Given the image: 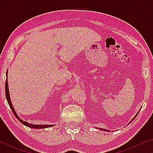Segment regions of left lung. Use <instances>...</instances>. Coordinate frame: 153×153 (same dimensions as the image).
<instances>
[{
	"label": "left lung",
	"mask_w": 153,
	"mask_h": 153,
	"mask_svg": "<svg viewBox=\"0 0 153 153\" xmlns=\"http://www.w3.org/2000/svg\"><path fill=\"white\" fill-rule=\"evenodd\" d=\"M138 113H137V114H136V116H135V117H134L133 119H132V120H134V119H135V117H136V116H137V115H138ZM132 120H131V121H130V123L131 122V121H132ZM99 129H100V130H103V131H109V130H108V129H103V128H99Z\"/></svg>",
	"instance_id": "8db88e82"
}]
</instances>
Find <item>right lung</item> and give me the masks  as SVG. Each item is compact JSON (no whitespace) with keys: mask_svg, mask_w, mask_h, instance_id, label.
<instances>
[{"mask_svg":"<svg viewBox=\"0 0 153 153\" xmlns=\"http://www.w3.org/2000/svg\"><path fill=\"white\" fill-rule=\"evenodd\" d=\"M7 74H8V70H7L6 72V76H7V79H6V82H5V94H6V98L7 100V102H8V104L9 105L10 108H11V110L13 111V113L15 116L18 120H19L21 123L24 124L25 126L29 127L30 128H33V129H43V128H50V127L54 126L55 125H34V124H32V123H29L27 121H25L22 119H20L19 117V116L17 115V114L15 112V111L14 109L13 106L12 105L11 98H10V94H9V86H8V80H7Z\"/></svg>","mask_w":153,"mask_h":153,"instance_id":"obj_1","label":"right lung"}]
</instances>
